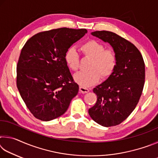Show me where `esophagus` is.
Wrapping results in <instances>:
<instances>
[{
	"instance_id": "esophagus-1",
	"label": "esophagus",
	"mask_w": 158,
	"mask_h": 158,
	"mask_svg": "<svg viewBox=\"0 0 158 158\" xmlns=\"http://www.w3.org/2000/svg\"><path fill=\"white\" fill-rule=\"evenodd\" d=\"M79 90L80 92L82 93H86L88 92H89V89H87V88L84 87V86H79Z\"/></svg>"
}]
</instances>
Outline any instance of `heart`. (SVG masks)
I'll return each instance as SVG.
<instances>
[{
    "label": "heart",
    "instance_id": "heart-1",
    "mask_svg": "<svg viewBox=\"0 0 158 158\" xmlns=\"http://www.w3.org/2000/svg\"><path fill=\"white\" fill-rule=\"evenodd\" d=\"M80 51L84 58L90 59L88 66L89 70L79 72L74 74L77 83L84 87H88L97 83L100 79L110 77L117 65V56L112 49H105L100 42L90 40L80 47ZM65 60L68 68L73 71L78 70L79 57L76 50L70 48L65 53Z\"/></svg>",
    "mask_w": 158,
    "mask_h": 158
}]
</instances>
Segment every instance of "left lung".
<instances>
[{"mask_svg":"<svg viewBox=\"0 0 158 158\" xmlns=\"http://www.w3.org/2000/svg\"><path fill=\"white\" fill-rule=\"evenodd\" d=\"M91 34L111 45L118 60L113 74L93 89L97 102L89 114L102 126H115L124 121L137 105L145 82V64L137 48L118 35L106 31Z\"/></svg>","mask_w":158,"mask_h":158,"instance_id":"left-lung-1","label":"left lung"}]
</instances>
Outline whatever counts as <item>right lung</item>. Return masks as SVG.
<instances>
[{"label": "right lung", "mask_w": 158, "mask_h": 158, "mask_svg": "<svg viewBox=\"0 0 158 158\" xmlns=\"http://www.w3.org/2000/svg\"><path fill=\"white\" fill-rule=\"evenodd\" d=\"M86 29L40 32L23 47L17 65V86L31 113L43 121L60 116L79 91L65 60L71 45Z\"/></svg>", "instance_id": "obj_1"}]
</instances>
